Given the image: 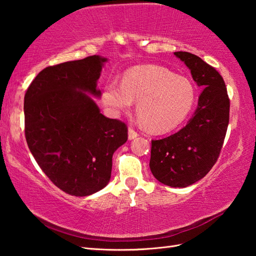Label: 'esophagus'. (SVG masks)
<instances>
[{"label":"esophagus","mask_w":256,"mask_h":256,"mask_svg":"<svg viewBox=\"0 0 256 256\" xmlns=\"http://www.w3.org/2000/svg\"><path fill=\"white\" fill-rule=\"evenodd\" d=\"M138 136V133L135 131V130H133L132 128H128V138L134 140V138H136Z\"/></svg>","instance_id":"esophagus-1"}]
</instances>
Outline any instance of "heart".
Here are the masks:
<instances>
[{"label":"heart","mask_w":256,"mask_h":256,"mask_svg":"<svg viewBox=\"0 0 256 256\" xmlns=\"http://www.w3.org/2000/svg\"><path fill=\"white\" fill-rule=\"evenodd\" d=\"M102 101L114 112H126L138 101V116L145 126L152 132L166 133L192 112L196 89L192 81L164 67L142 66L125 72L122 84L108 81Z\"/></svg>","instance_id":"obj_1"}]
</instances>
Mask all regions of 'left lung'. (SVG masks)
Here are the masks:
<instances>
[{"instance_id": "left-lung-1", "label": "left lung", "mask_w": 256, "mask_h": 256, "mask_svg": "<svg viewBox=\"0 0 256 256\" xmlns=\"http://www.w3.org/2000/svg\"><path fill=\"white\" fill-rule=\"evenodd\" d=\"M174 54L186 64L202 92L186 126L152 140L150 167L162 184L184 188L204 178L218 160L229 124L230 99L224 78L214 67L194 54Z\"/></svg>"}]
</instances>
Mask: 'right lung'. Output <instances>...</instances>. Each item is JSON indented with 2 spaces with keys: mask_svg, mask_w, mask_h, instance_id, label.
Returning <instances> with one entry per match:
<instances>
[{
  "mask_svg": "<svg viewBox=\"0 0 256 256\" xmlns=\"http://www.w3.org/2000/svg\"><path fill=\"white\" fill-rule=\"evenodd\" d=\"M106 62L94 55L47 67L24 96L30 153L55 186L76 197L106 186L113 153L128 140L126 124L106 118L86 94L100 96L96 81Z\"/></svg>",
  "mask_w": 256,
  "mask_h": 256,
  "instance_id": "add662e5",
  "label": "right lung"
}]
</instances>
